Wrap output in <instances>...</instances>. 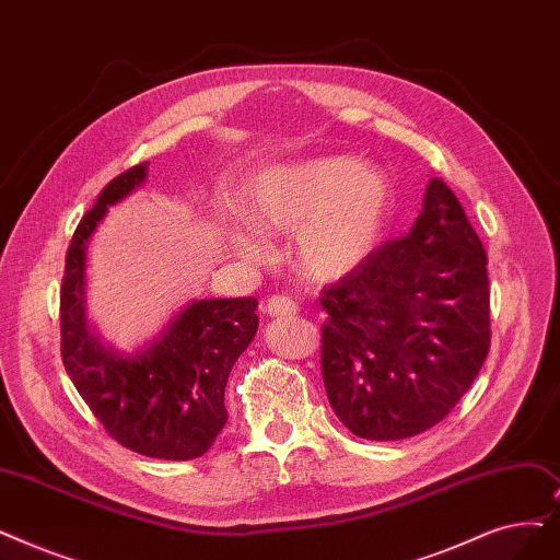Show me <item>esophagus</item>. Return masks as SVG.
Here are the masks:
<instances>
[{
	"label": "esophagus",
	"mask_w": 560,
	"mask_h": 560,
	"mask_svg": "<svg viewBox=\"0 0 560 560\" xmlns=\"http://www.w3.org/2000/svg\"><path fill=\"white\" fill-rule=\"evenodd\" d=\"M265 313L270 315V318H285V315H295L298 306H295L293 300L285 298V295H275V298L267 300Z\"/></svg>",
	"instance_id": "1"
}]
</instances>
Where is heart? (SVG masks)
I'll return each mask as SVG.
<instances>
[{"mask_svg":"<svg viewBox=\"0 0 560 560\" xmlns=\"http://www.w3.org/2000/svg\"><path fill=\"white\" fill-rule=\"evenodd\" d=\"M388 180L352 155H325L265 168L249 191L256 231L295 233V260L315 281H338L366 260L388 224ZM242 256L256 258L252 240L237 237Z\"/></svg>","mask_w":560,"mask_h":560,"instance_id":"heart-1","label":"heart"}]
</instances>
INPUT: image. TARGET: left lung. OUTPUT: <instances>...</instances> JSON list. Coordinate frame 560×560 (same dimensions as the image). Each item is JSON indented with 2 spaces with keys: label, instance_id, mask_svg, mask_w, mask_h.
I'll return each instance as SVG.
<instances>
[{
  "label": "left lung",
  "instance_id": "8db88e82",
  "mask_svg": "<svg viewBox=\"0 0 560 560\" xmlns=\"http://www.w3.org/2000/svg\"><path fill=\"white\" fill-rule=\"evenodd\" d=\"M320 304L327 398L361 440H407L440 423L490 352L488 256L440 178L409 233L325 288Z\"/></svg>",
  "mask_w": 560,
  "mask_h": 560
}]
</instances>
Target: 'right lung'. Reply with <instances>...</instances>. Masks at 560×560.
Masks as SVG:
<instances>
[{
	"instance_id": "add662e5",
	"label": "right lung",
	"mask_w": 560,
	"mask_h": 560,
	"mask_svg": "<svg viewBox=\"0 0 560 560\" xmlns=\"http://www.w3.org/2000/svg\"><path fill=\"white\" fill-rule=\"evenodd\" d=\"M149 176V162L114 178L68 247L61 285V359L114 440L158 459L201 457L226 425L224 388L258 331L254 298L189 300L132 352L118 350L86 318V252L109 208Z\"/></svg>"
}]
</instances>
